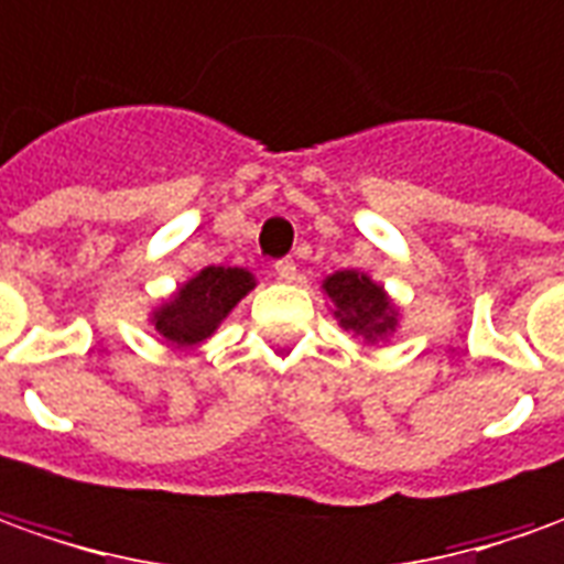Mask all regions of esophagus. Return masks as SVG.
<instances>
[{"label": "esophagus", "instance_id": "obj_1", "mask_svg": "<svg viewBox=\"0 0 564 564\" xmlns=\"http://www.w3.org/2000/svg\"><path fill=\"white\" fill-rule=\"evenodd\" d=\"M273 273L282 279V282H294L297 279V263L291 260V257H282V260H275L273 263Z\"/></svg>", "mask_w": 564, "mask_h": 564}]
</instances>
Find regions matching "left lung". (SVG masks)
I'll return each mask as SVG.
<instances>
[{
  "mask_svg": "<svg viewBox=\"0 0 564 564\" xmlns=\"http://www.w3.org/2000/svg\"><path fill=\"white\" fill-rule=\"evenodd\" d=\"M326 294L338 304V319L344 328L376 338L384 335L388 328H394V313H391V301L384 297V291L369 279V275L344 270L326 279Z\"/></svg>",
  "mask_w": 564,
  "mask_h": 564,
  "instance_id": "obj_1",
  "label": "left lung"
}]
</instances>
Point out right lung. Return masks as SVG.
<instances>
[{
	"instance_id": "right-lung-1",
	"label": "right lung",
	"mask_w": 564,
	"mask_h": 564,
	"mask_svg": "<svg viewBox=\"0 0 564 564\" xmlns=\"http://www.w3.org/2000/svg\"><path fill=\"white\" fill-rule=\"evenodd\" d=\"M251 289V273L238 267H207L180 289L167 307L154 313V328L180 347L204 341Z\"/></svg>"
}]
</instances>
